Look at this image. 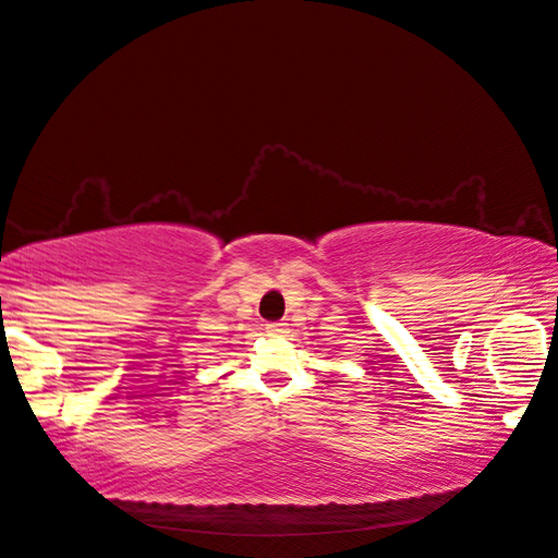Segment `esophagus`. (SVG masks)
<instances>
[{"label": "esophagus", "instance_id": "1", "mask_svg": "<svg viewBox=\"0 0 558 558\" xmlns=\"http://www.w3.org/2000/svg\"><path fill=\"white\" fill-rule=\"evenodd\" d=\"M266 333H268V336H276V338L286 336V333H288V324H282V322L266 324Z\"/></svg>", "mask_w": 558, "mask_h": 558}]
</instances>
